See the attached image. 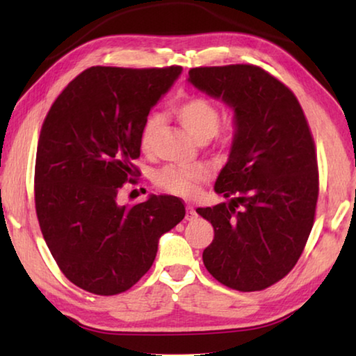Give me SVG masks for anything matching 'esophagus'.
Instances as JSON below:
<instances>
[{
	"label": "esophagus",
	"instance_id": "34e87169",
	"mask_svg": "<svg viewBox=\"0 0 356 356\" xmlns=\"http://www.w3.org/2000/svg\"><path fill=\"white\" fill-rule=\"evenodd\" d=\"M195 218H196V210L193 209L191 206H186V215H185V220L191 221V220H195Z\"/></svg>",
	"mask_w": 356,
	"mask_h": 356
}]
</instances>
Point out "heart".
I'll list each match as a JSON object with an SVG mask.
<instances>
[{"label": "heart", "mask_w": 356, "mask_h": 356, "mask_svg": "<svg viewBox=\"0 0 356 356\" xmlns=\"http://www.w3.org/2000/svg\"><path fill=\"white\" fill-rule=\"evenodd\" d=\"M172 113L179 119V122L184 125L185 130L200 143H206L212 136H216L220 146H229L234 140V135H236V124L234 122H227L225 127L218 130L221 124L220 108L207 97H201V95L186 97L172 106ZM160 125L161 120L155 114L146 119L140 135L143 150L149 152L154 147L155 136L159 134ZM207 179L209 174L201 166H166L155 174V184L159 188L184 197L195 195L200 185L206 182Z\"/></svg>", "instance_id": "heart-1"}]
</instances>
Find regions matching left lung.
<instances>
[{
	"mask_svg": "<svg viewBox=\"0 0 356 356\" xmlns=\"http://www.w3.org/2000/svg\"><path fill=\"white\" fill-rule=\"evenodd\" d=\"M188 81L234 110L236 135L215 191L229 202L200 207L215 237L202 261L216 281L264 291L298 262L314 225V140L295 94L252 64L195 67Z\"/></svg>",
	"mask_w": 356,
	"mask_h": 356,
	"instance_id": "left-lung-1",
	"label": "left lung"
}]
</instances>
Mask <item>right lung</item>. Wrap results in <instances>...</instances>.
Wrapping results in <instances>:
<instances>
[{
  "mask_svg": "<svg viewBox=\"0 0 356 356\" xmlns=\"http://www.w3.org/2000/svg\"><path fill=\"white\" fill-rule=\"evenodd\" d=\"M182 67H95L58 95L42 124L34 201L48 250L65 278L95 295H118L152 267L159 238L184 220L182 200L152 195L120 206L136 184L147 114Z\"/></svg>",
  "mask_w": 356,
  "mask_h": 356,
  "instance_id": "right-lung-1",
  "label": "right lung"
}]
</instances>
